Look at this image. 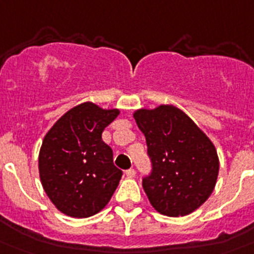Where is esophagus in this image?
I'll return each instance as SVG.
<instances>
[{
    "label": "esophagus",
    "mask_w": 254,
    "mask_h": 254,
    "mask_svg": "<svg viewBox=\"0 0 254 254\" xmlns=\"http://www.w3.org/2000/svg\"><path fill=\"white\" fill-rule=\"evenodd\" d=\"M135 175H136V171L133 169L126 170V177H127V178H133Z\"/></svg>",
    "instance_id": "esophagus-1"
}]
</instances>
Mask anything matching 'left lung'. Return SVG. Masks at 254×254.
I'll list each match as a JSON object with an SVG mask.
<instances>
[{
    "label": "left lung",
    "instance_id": "8db88e82",
    "mask_svg": "<svg viewBox=\"0 0 254 254\" xmlns=\"http://www.w3.org/2000/svg\"><path fill=\"white\" fill-rule=\"evenodd\" d=\"M145 136L152 171L142 187L152 206L169 217L187 215L209 198L219 161L213 142L180 109L161 105L133 114Z\"/></svg>",
    "mask_w": 254,
    "mask_h": 254
}]
</instances>
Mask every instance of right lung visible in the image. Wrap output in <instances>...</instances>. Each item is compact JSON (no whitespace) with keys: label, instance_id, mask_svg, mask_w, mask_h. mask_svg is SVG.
I'll return each mask as SVG.
<instances>
[{"label":"right lung","instance_id":"add662e5","mask_svg":"<svg viewBox=\"0 0 254 254\" xmlns=\"http://www.w3.org/2000/svg\"><path fill=\"white\" fill-rule=\"evenodd\" d=\"M119 110L92 102L71 109L44 137L39 173L44 190L64 214L87 218L106 206L122 178L102 131Z\"/></svg>","mask_w":254,"mask_h":254}]
</instances>
